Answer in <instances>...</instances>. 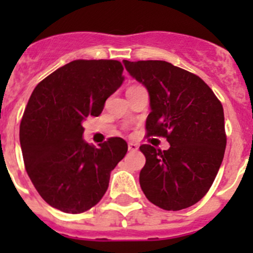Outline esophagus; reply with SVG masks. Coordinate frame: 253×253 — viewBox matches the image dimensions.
<instances>
[{
	"instance_id": "1",
	"label": "esophagus",
	"mask_w": 253,
	"mask_h": 253,
	"mask_svg": "<svg viewBox=\"0 0 253 253\" xmlns=\"http://www.w3.org/2000/svg\"><path fill=\"white\" fill-rule=\"evenodd\" d=\"M128 148L130 152H135V151H138V144L137 143L130 142V143H128Z\"/></svg>"
}]
</instances>
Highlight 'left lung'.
<instances>
[{"label": "left lung", "instance_id": "1", "mask_svg": "<svg viewBox=\"0 0 253 253\" xmlns=\"http://www.w3.org/2000/svg\"><path fill=\"white\" fill-rule=\"evenodd\" d=\"M123 63L149 93L147 135L166 137L169 143L167 151L139 147L146 156L139 173L143 193L165 210L196 204L209 191L224 157L222 104L202 78L169 62Z\"/></svg>", "mask_w": 253, "mask_h": 253}]
</instances>
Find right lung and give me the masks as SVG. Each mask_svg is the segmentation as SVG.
Returning a JSON list of instances; mask_svg holds the SVG:
<instances>
[{
	"label": "right lung",
	"mask_w": 253,
	"mask_h": 253,
	"mask_svg": "<svg viewBox=\"0 0 253 253\" xmlns=\"http://www.w3.org/2000/svg\"><path fill=\"white\" fill-rule=\"evenodd\" d=\"M118 60H73L40 82L20 124L22 157L31 182L50 207L84 213L101 200L128 144L109 138L99 147L82 138L87 116H99L124 81Z\"/></svg>",
	"instance_id": "right-lung-1"
}]
</instances>
